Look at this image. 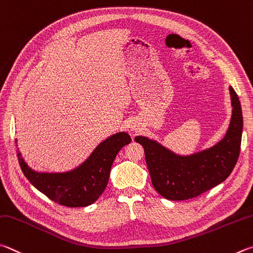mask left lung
Returning a JSON list of instances; mask_svg holds the SVG:
<instances>
[{
  "label": "left lung",
  "mask_w": 253,
  "mask_h": 253,
  "mask_svg": "<svg viewBox=\"0 0 253 253\" xmlns=\"http://www.w3.org/2000/svg\"><path fill=\"white\" fill-rule=\"evenodd\" d=\"M231 95L232 116L228 131L217 145L190 156H179L144 136L135 140L144 147L151 182L158 194L169 200L198 197L226 180L238 162L243 118L235 89Z\"/></svg>",
  "instance_id": "obj_1"
}]
</instances>
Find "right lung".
Segmentation results:
<instances>
[{
	"label": "right lung",
	"instance_id": "obj_1",
	"mask_svg": "<svg viewBox=\"0 0 253 253\" xmlns=\"http://www.w3.org/2000/svg\"><path fill=\"white\" fill-rule=\"evenodd\" d=\"M130 141L127 132H117L100 142L81 166L59 173L34 171L16 151L23 173L36 189L58 205L76 208L94 204L103 194L115 157Z\"/></svg>",
	"mask_w": 253,
	"mask_h": 253
}]
</instances>
